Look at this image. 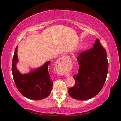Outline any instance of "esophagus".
I'll use <instances>...</instances> for the list:
<instances>
[{
    "instance_id": "obj_1",
    "label": "esophagus",
    "mask_w": 121,
    "mask_h": 121,
    "mask_svg": "<svg viewBox=\"0 0 121 121\" xmlns=\"http://www.w3.org/2000/svg\"><path fill=\"white\" fill-rule=\"evenodd\" d=\"M68 59V56H63L62 58H60L58 60V63L59 64V65H61V66H63L65 65H66L67 62V60Z\"/></svg>"
}]
</instances>
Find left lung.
<instances>
[{
  "instance_id": "1",
  "label": "left lung",
  "mask_w": 121,
  "mask_h": 121,
  "mask_svg": "<svg viewBox=\"0 0 121 121\" xmlns=\"http://www.w3.org/2000/svg\"><path fill=\"white\" fill-rule=\"evenodd\" d=\"M78 73L73 78L76 83L69 88V95L73 99L86 100L97 95L105 83L108 71L107 53L100 40L96 39L93 48L78 56Z\"/></svg>"
}]
</instances>
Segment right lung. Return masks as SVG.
Returning <instances> with one entry per match:
<instances>
[{"instance_id":"1","label":"right lung","mask_w":121,"mask_h":121,"mask_svg":"<svg viewBox=\"0 0 121 121\" xmlns=\"http://www.w3.org/2000/svg\"><path fill=\"white\" fill-rule=\"evenodd\" d=\"M18 46H16L12 60V74L16 87L22 95L29 99L39 100L50 95L53 82L48 71L50 61L42 66L31 70L29 73L22 74L16 68L19 62L17 56Z\"/></svg>"}]
</instances>
